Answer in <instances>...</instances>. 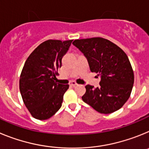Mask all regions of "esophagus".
<instances>
[{"instance_id": "34e87169", "label": "esophagus", "mask_w": 149, "mask_h": 149, "mask_svg": "<svg viewBox=\"0 0 149 149\" xmlns=\"http://www.w3.org/2000/svg\"><path fill=\"white\" fill-rule=\"evenodd\" d=\"M69 85H70L71 86H75L76 85H77V84L75 82V81H71L70 84H69Z\"/></svg>"}]
</instances>
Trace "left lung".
I'll return each mask as SVG.
<instances>
[{
	"label": "left lung",
	"instance_id": "8db88e82",
	"mask_svg": "<svg viewBox=\"0 0 149 149\" xmlns=\"http://www.w3.org/2000/svg\"><path fill=\"white\" fill-rule=\"evenodd\" d=\"M72 44L86 56L91 72L101 77L98 87L85 86L83 101L101 113L119 110L131 95L134 81L127 54L119 46L101 37L76 39Z\"/></svg>",
	"mask_w": 149,
	"mask_h": 149
}]
</instances>
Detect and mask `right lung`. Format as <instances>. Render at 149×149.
I'll list each match as a JSON object with an SVG mask.
<instances>
[{"label":"right lung","instance_id":"add662e5","mask_svg":"<svg viewBox=\"0 0 149 149\" xmlns=\"http://www.w3.org/2000/svg\"><path fill=\"white\" fill-rule=\"evenodd\" d=\"M72 40L49 39L41 43L26 60L19 80L22 99L35 119L45 120L61 107L68 84L57 83L62 58Z\"/></svg>","mask_w":149,"mask_h":149}]
</instances>
